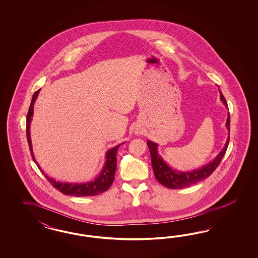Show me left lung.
<instances>
[{
	"instance_id": "8db88e82",
	"label": "left lung",
	"mask_w": 258,
	"mask_h": 258,
	"mask_svg": "<svg viewBox=\"0 0 258 258\" xmlns=\"http://www.w3.org/2000/svg\"><path fill=\"white\" fill-rule=\"evenodd\" d=\"M219 91V94H220V100L224 104V106L228 108V105H227V102L223 94H221L220 90ZM226 127L228 132L230 133V114H229V112H228V116H227ZM229 139H230V136H228L224 148L213 161L203 165L202 167H200L199 169L191 170V171H179V170L172 168L170 165H168L164 162V159L159 154V152H158L159 145L154 142L148 141V146H149L150 155H151V164H152V168H153L156 180L165 187L170 188V189H181V188L187 187V186L195 184L201 180H205L206 178H208L211 175L213 172L216 170L219 163L221 162L222 158L226 152L227 148L229 145Z\"/></svg>"
}]
</instances>
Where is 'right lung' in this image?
Listing matches in <instances>:
<instances>
[{
	"label": "right lung",
	"mask_w": 258,
	"mask_h": 258,
	"mask_svg": "<svg viewBox=\"0 0 258 258\" xmlns=\"http://www.w3.org/2000/svg\"><path fill=\"white\" fill-rule=\"evenodd\" d=\"M39 91L38 90L35 94H33L32 97L31 104L28 109L27 113V118H26V135H27V142L29 145V149L31 151V156L34 160V162L38 165L40 171L43 173V175L46 177L47 180L50 181V183L54 187L61 192L64 195L75 196V197H91V196H96L101 194L103 192L107 191L111 183L114 180V174L116 170V154L119 147L122 144H119L115 146L114 148L109 149L106 152V162L102 168L99 175L94 180L87 181V182H67V181H56L55 179L50 178L47 176L43 170L39 167L38 162L36 161L34 153H33V149H32L31 136H30V123H31L32 117H33V112H34V104L36 102V99L39 95ZM124 144V143H123Z\"/></svg>",
	"instance_id": "obj_1"
}]
</instances>
